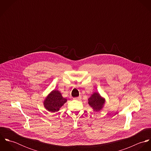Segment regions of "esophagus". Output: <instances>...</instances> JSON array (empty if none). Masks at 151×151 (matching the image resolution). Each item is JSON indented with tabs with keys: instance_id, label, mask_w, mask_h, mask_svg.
I'll return each instance as SVG.
<instances>
[{
	"instance_id": "1",
	"label": "esophagus",
	"mask_w": 151,
	"mask_h": 151,
	"mask_svg": "<svg viewBox=\"0 0 151 151\" xmlns=\"http://www.w3.org/2000/svg\"><path fill=\"white\" fill-rule=\"evenodd\" d=\"M74 100H80L81 99V97L80 96L78 97H76V98H73Z\"/></svg>"
}]
</instances>
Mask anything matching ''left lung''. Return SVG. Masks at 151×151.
I'll use <instances>...</instances> for the list:
<instances>
[{
  "label": "left lung",
  "mask_w": 151,
  "mask_h": 151,
  "mask_svg": "<svg viewBox=\"0 0 151 151\" xmlns=\"http://www.w3.org/2000/svg\"><path fill=\"white\" fill-rule=\"evenodd\" d=\"M105 103V99L98 92H94L88 99V104L96 111H100L104 107Z\"/></svg>",
  "instance_id": "left-lung-1"
}]
</instances>
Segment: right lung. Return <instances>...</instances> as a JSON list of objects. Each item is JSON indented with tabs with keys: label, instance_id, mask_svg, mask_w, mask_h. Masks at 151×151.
Here are the masks:
<instances>
[{
	"label": "right lung",
	"instance_id": "1",
	"mask_svg": "<svg viewBox=\"0 0 151 151\" xmlns=\"http://www.w3.org/2000/svg\"><path fill=\"white\" fill-rule=\"evenodd\" d=\"M66 102L67 99L62 96L59 91L53 90L45 98L43 105L49 111L55 112L59 111Z\"/></svg>",
	"mask_w": 151,
	"mask_h": 151
}]
</instances>
